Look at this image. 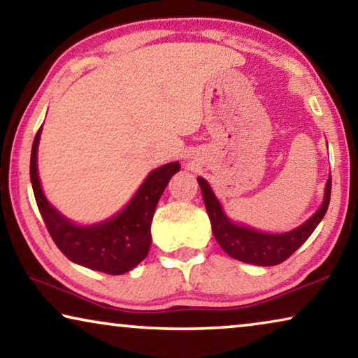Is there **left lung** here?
I'll return each mask as SVG.
<instances>
[{
  "instance_id": "8db88e82",
  "label": "left lung",
  "mask_w": 358,
  "mask_h": 358,
  "mask_svg": "<svg viewBox=\"0 0 358 358\" xmlns=\"http://www.w3.org/2000/svg\"><path fill=\"white\" fill-rule=\"evenodd\" d=\"M197 181H199L201 193L204 197L206 209L212 223V233L220 248L233 259L262 266L278 265L285 262L287 257H291L322 222L328 210L329 197H331V177H329L327 188H324L322 207L306 223L287 233L271 234L233 223L223 212L220 202L213 194L209 183L201 177L197 178Z\"/></svg>"
}]
</instances>
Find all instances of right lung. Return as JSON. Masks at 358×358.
<instances>
[{
    "label": "right lung",
    "instance_id": "right-lung-1",
    "mask_svg": "<svg viewBox=\"0 0 358 358\" xmlns=\"http://www.w3.org/2000/svg\"><path fill=\"white\" fill-rule=\"evenodd\" d=\"M41 128L36 131L30 156V181L35 201L52 241L73 264L109 275H122L146 259L151 246V222L165 186L180 170L178 162L152 170L124 210L96 225H76L57 212L43 194L36 152Z\"/></svg>",
    "mask_w": 358,
    "mask_h": 358
}]
</instances>
